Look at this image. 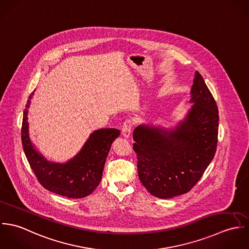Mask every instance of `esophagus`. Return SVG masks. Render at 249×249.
<instances>
[{
	"label": "esophagus",
	"mask_w": 249,
	"mask_h": 249,
	"mask_svg": "<svg viewBox=\"0 0 249 249\" xmlns=\"http://www.w3.org/2000/svg\"><path fill=\"white\" fill-rule=\"evenodd\" d=\"M133 127V122L131 120H126L124 124H123V127H122V133L124 137H128L130 135V132H131V129Z\"/></svg>",
	"instance_id": "esophagus-1"
}]
</instances>
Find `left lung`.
I'll return each mask as SVG.
<instances>
[{"instance_id":"left-lung-1","label":"left lung","mask_w":249,"mask_h":249,"mask_svg":"<svg viewBox=\"0 0 249 249\" xmlns=\"http://www.w3.org/2000/svg\"><path fill=\"white\" fill-rule=\"evenodd\" d=\"M185 119L173 129L141 124L133 131V149L143 187L154 196L172 198L188 193L213 160L218 132L215 101L196 71Z\"/></svg>"}]
</instances>
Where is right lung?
<instances>
[{"mask_svg": "<svg viewBox=\"0 0 249 249\" xmlns=\"http://www.w3.org/2000/svg\"><path fill=\"white\" fill-rule=\"evenodd\" d=\"M34 92L24 110L22 143L26 157L40 184L48 191L69 198L89 196L101 182L107 155L120 130L102 128L94 131L80 151L64 164L48 161L40 154L30 139L28 108Z\"/></svg>", "mask_w": 249, "mask_h": 249, "instance_id": "obj_1", "label": "right lung"}]
</instances>
